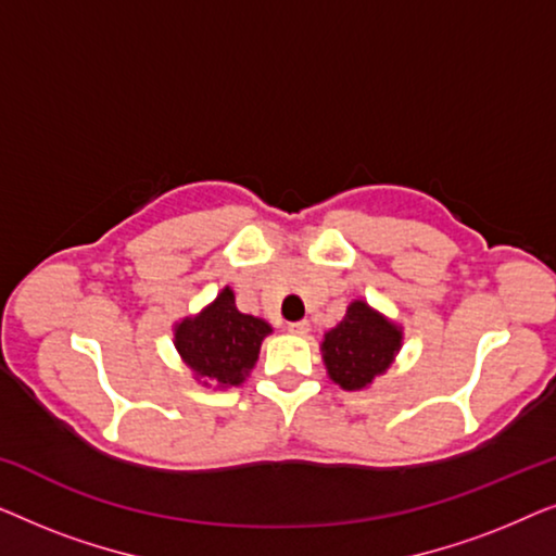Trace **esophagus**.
Masks as SVG:
<instances>
[{
	"instance_id": "34e87169",
	"label": "esophagus",
	"mask_w": 556,
	"mask_h": 556,
	"mask_svg": "<svg viewBox=\"0 0 556 556\" xmlns=\"http://www.w3.org/2000/svg\"><path fill=\"white\" fill-rule=\"evenodd\" d=\"M288 331L299 333V337H306V333L311 331V324L308 321H293V324H288Z\"/></svg>"
}]
</instances>
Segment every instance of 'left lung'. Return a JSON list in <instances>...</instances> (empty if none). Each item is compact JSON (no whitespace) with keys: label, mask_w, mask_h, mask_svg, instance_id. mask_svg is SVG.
Masks as SVG:
<instances>
[{"label":"left lung","mask_w":556,"mask_h":556,"mask_svg":"<svg viewBox=\"0 0 556 556\" xmlns=\"http://www.w3.org/2000/svg\"><path fill=\"white\" fill-rule=\"evenodd\" d=\"M402 333L367 303L354 301L339 326L324 337V362L333 382L362 390L390 367Z\"/></svg>","instance_id":"8db88e82"}]
</instances>
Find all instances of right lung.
<instances>
[{"mask_svg":"<svg viewBox=\"0 0 556 556\" xmlns=\"http://www.w3.org/2000/svg\"><path fill=\"white\" fill-rule=\"evenodd\" d=\"M265 333H270V326L263 318L240 314L232 291L225 288L200 316L177 326L174 344L200 377L217 384H240L255 367Z\"/></svg>","mask_w":556,"mask_h":556,"instance_id":"right-lung-1","label":"right lung"}]
</instances>
